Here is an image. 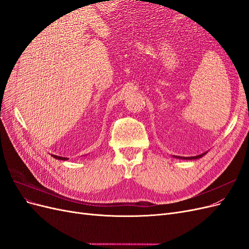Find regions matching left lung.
Here are the masks:
<instances>
[{
	"label": "left lung",
	"mask_w": 249,
	"mask_h": 249,
	"mask_svg": "<svg viewBox=\"0 0 249 249\" xmlns=\"http://www.w3.org/2000/svg\"><path fill=\"white\" fill-rule=\"evenodd\" d=\"M205 154H201V155H198V156H195V157H187V158H182V157H176V158H180V159H188V160H193V159H199V158H201Z\"/></svg>",
	"instance_id": "8db88e82"
}]
</instances>
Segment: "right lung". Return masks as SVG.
Wrapping results in <instances>:
<instances>
[{
    "label": "right lung",
    "mask_w": 249,
    "mask_h": 249,
    "mask_svg": "<svg viewBox=\"0 0 249 249\" xmlns=\"http://www.w3.org/2000/svg\"><path fill=\"white\" fill-rule=\"evenodd\" d=\"M53 157L55 158V159H58V160H67L69 159V158H64V157H59V156H56V155H53Z\"/></svg>",
    "instance_id": "obj_1"
}]
</instances>
